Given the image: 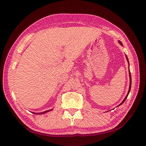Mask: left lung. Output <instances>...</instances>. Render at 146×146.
<instances>
[{"label": "left lung", "instance_id": "obj_1", "mask_svg": "<svg viewBox=\"0 0 146 146\" xmlns=\"http://www.w3.org/2000/svg\"><path fill=\"white\" fill-rule=\"evenodd\" d=\"M119 42V43L121 45V46H123V44H122V42L121 41H118ZM125 56H126V58H127V61H128V64H129V60H128V58H127V55H125ZM129 81H130V82H129V90H128V93H127V96H126V97L125 98V99H123V100L122 101V102L121 103V104H119V105L117 106H120V105H121L125 101V100H126V99L127 98V97H128V94H129V92H130V90H131V72H130V71H129Z\"/></svg>", "mask_w": 146, "mask_h": 146}]
</instances>
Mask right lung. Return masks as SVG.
Masks as SVG:
<instances>
[{
    "instance_id": "1",
    "label": "right lung",
    "mask_w": 146,
    "mask_h": 146,
    "mask_svg": "<svg viewBox=\"0 0 146 146\" xmlns=\"http://www.w3.org/2000/svg\"><path fill=\"white\" fill-rule=\"evenodd\" d=\"M53 109H50V110H46V111H44V112H41V113H34V112H33V113H34V114H37V115H41V114H44V113H47V112H49V111H51V110H52Z\"/></svg>"
}]
</instances>
